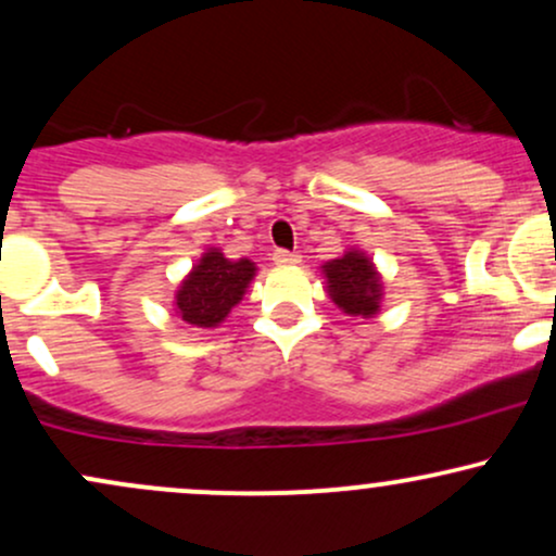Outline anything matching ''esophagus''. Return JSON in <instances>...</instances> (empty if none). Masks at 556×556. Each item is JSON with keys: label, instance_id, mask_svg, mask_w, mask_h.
<instances>
[{"label": "esophagus", "instance_id": "esophagus-1", "mask_svg": "<svg viewBox=\"0 0 556 556\" xmlns=\"http://www.w3.org/2000/svg\"><path fill=\"white\" fill-rule=\"evenodd\" d=\"M271 261H274V264H279V266H287V264H298L300 256H295V253H290V251H282V248H277Z\"/></svg>", "mask_w": 556, "mask_h": 556}]
</instances>
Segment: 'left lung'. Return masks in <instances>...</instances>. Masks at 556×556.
I'll use <instances>...</instances> for the list:
<instances>
[{
	"label": "left lung",
	"mask_w": 556,
	"mask_h": 556,
	"mask_svg": "<svg viewBox=\"0 0 556 556\" xmlns=\"http://www.w3.org/2000/svg\"><path fill=\"white\" fill-rule=\"evenodd\" d=\"M329 279L331 300L350 316H371L379 311V277H376L371 261L363 253L350 251L342 258H334L324 266Z\"/></svg>",
	"instance_id": "obj_1"
}]
</instances>
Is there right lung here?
Here are the masks:
<instances>
[{"mask_svg":"<svg viewBox=\"0 0 556 556\" xmlns=\"http://www.w3.org/2000/svg\"><path fill=\"white\" fill-rule=\"evenodd\" d=\"M253 271L256 266L248 258L229 261L219 251H208L177 292V311L182 321L195 327H216L225 321L229 308L245 292Z\"/></svg>","mask_w":556,"mask_h":556,"instance_id":"add662e5","label":"right lung"}]
</instances>
